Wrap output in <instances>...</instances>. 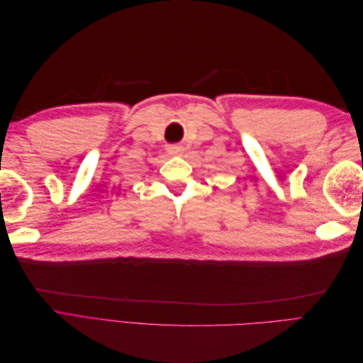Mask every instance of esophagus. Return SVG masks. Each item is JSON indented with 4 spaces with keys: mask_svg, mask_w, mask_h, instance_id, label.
Segmentation results:
<instances>
[{
    "mask_svg": "<svg viewBox=\"0 0 363 363\" xmlns=\"http://www.w3.org/2000/svg\"><path fill=\"white\" fill-rule=\"evenodd\" d=\"M168 151H169V155H180V152H183V147L182 145H171V147H168Z\"/></svg>",
    "mask_w": 363,
    "mask_h": 363,
    "instance_id": "obj_1",
    "label": "esophagus"
}]
</instances>
